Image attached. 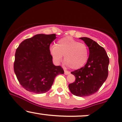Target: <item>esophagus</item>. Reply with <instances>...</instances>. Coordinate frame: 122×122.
I'll return each mask as SVG.
<instances>
[{
	"instance_id": "34e87169",
	"label": "esophagus",
	"mask_w": 122,
	"mask_h": 122,
	"mask_svg": "<svg viewBox=\"0 0 122 122\" xmlns=\"http://www.w3.org/2000/svg\"><path fill=\"white\" fill-rule=\"evenodd\" d=\"M64 73H65V75H68L70 73V72L66 70H64Z\"/></svg>"
}]
</instances>
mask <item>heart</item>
Here are the masks:
<instances>
[{
	"label": "heart",
	"mask_w": 122,
	"mask_h": 122,
	"mask_svg": "<svg viewBox=\"0 0 122 122\" xmlns=\"http://www.w3.org/2000/svg\"><path fill=\"white\" fill-rule=\"evenodd\" d=\"M50 52L57 62L62 61L73 69H79L86 63L89 58V50L85 44L79 43L71 36L59 39L56 46L50 47Z\"/></svg>",
	"instance_id": "heart-1"
}]
</instances>
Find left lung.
<instances>
[{"instance_id":"1","label":"left lung","mask_w":122,"mask_h":122,"mask_svg":"<svg viewBox=\"0 0 122 122\" xmlns=\"http://www.w3.org/2000/svg\"><path fill=\"white\" fill-rule=\"evenodd\" d=\"M89 49V57L83 67L71 72L75 81L68 87L73 95L87 97L97 92L108 75L109 57L102 47L89 37H81Z\"/></svg>"}]
</instances>
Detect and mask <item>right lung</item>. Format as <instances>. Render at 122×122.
<instances>
[{"instance_id": "right-lung-1", "label": "right lung", "mask_w": 122, "mask_h": 122, "mask_svg": "<svg viewBox=\"0 0 122 122\" xmlns=\"http://www.w3.org/2000/svg\"><path fill=\"white\" fill-rule=\"evenodd\" d=\"M56 34H37L24 40L16 50L14 71L20 85L36 94L48 92L58 75L64 74L61 66H55L50 45Z\"/></svg>"}]
</instances>
